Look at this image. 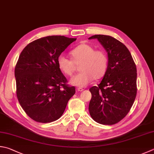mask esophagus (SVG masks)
I'll list each match as a JSON object with an SVG mask.
<instances>
[{
    "label": "esophagus",
    "mask_w": 154,
    "mask_h": 154,
    "mask_svg": "<svg viewBox=\"0 0 154 154\" xmlns=\"http://www.w3.org/2000/svg\"><path fill=\"white\" fill-rule=\"evenodd\" d=\"M77 90H78V91H80V92H82V91H84V89H83V88H80V87H78V88H77Z\"/></svg>",
    "instance_id": "34e87169"
}]
</instances>
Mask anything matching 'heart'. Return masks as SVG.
I'll return each mask as SVG.
<instances>
[{
  "mask_svg": "<svg viewBox=\"0 0 154 154\" xmlns=\"http://www.w3.org/2000/svg\"><path fill=\"white\" fill-rule=\"evenodd\" d=\"M72 60L61 54L57 57L59 69L67 76H72L79 65V72L70 80V84L78 87H85L92 80L102 78L108 68L109 58L105 51L95 50L87 43L77 45L70 51Z\"/></svg>",
  "mask_w": 154,
  "mask_h": 154,
  "instance_id": "heart-1",
  "label": "heart"
}]
</instances>
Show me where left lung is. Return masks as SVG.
<instances>
[{"label":"left lung","instance_id":"left-lung-1","mask_svg":"<svg viewBox=\"0 0 154 154\" xmlns=\"http://www.w3.org/2000/svg\"><path fill=\"white\" fill-rule=\"evenodd\" d=\"M105 49L108 68L97 86L89 89L92 94L88 110L93 119L100 124L114 125L125 117L137 94V68L131 54L123 43L114 37L95 35Z\"/></svg>","mask_w":154,"mask_h":154}]
</instances>
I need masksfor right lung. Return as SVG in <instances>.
Instances as JSON below:
<instances>
[{
  "label": "right lung",
  "instance_id": "add662e5",
  "mask_svg": "<svg viewBox=\"0 0 154 154\" xmlns=\"http://www.w3.org/2000/svg\"><path fill=\"white\" fill-rule=\"evenodd\" d=\"M76 40L60 35L42 37L29 43L20 54L14 68L17 97L26 114L37 122L58 119L75 94L57 60Z\"/></svg>",
  "mask_w": 154,
  "mask_h": 154
}]
</instances>
